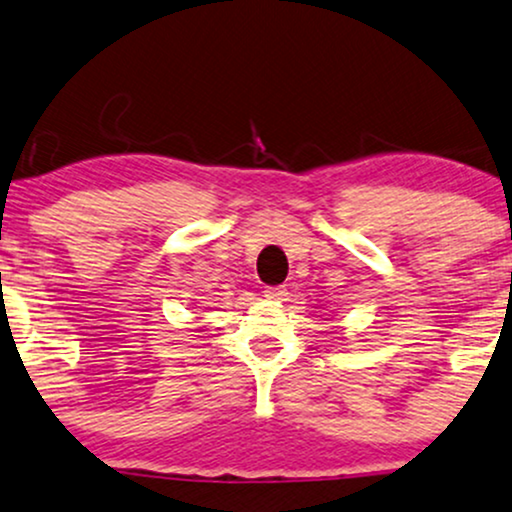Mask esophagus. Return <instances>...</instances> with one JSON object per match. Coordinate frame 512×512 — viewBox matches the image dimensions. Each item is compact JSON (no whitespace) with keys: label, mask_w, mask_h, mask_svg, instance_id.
I'll use <instances>...</instances> for the list:
<instances>
[{"label":"esophagus","mask_w":512,"mask_h":512,"mask_svg":"<svg viewBox=\"0 0 512 512\" xmlns=\"http://www.w3.org/2000/svg\"><path fill=\"white\" fill-rule=\"evenodd\" d=\"M286 288L283 286H269L267 290H264V297H267V300H274V302H283L286 300Z\"/></svg>","instance_id":"esophagus-1"}]
</instances>
